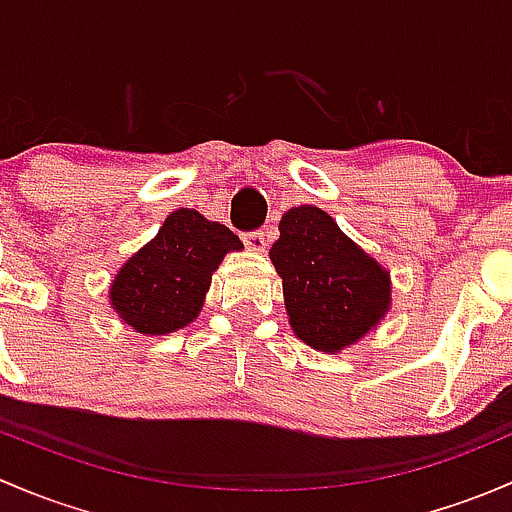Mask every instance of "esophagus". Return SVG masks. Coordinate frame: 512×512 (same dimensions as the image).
<instances>
[{
  "instance_id": "obj_1",
  "label": "esophagus",
  "mask_w": 512,
  "mask_h": 512,
  "mask_svg": "<svg viewBox=\"0 0 512 512\" xmlns=\"http://www.w3.org/2000/svg\"><path fill=\"white\" fill-rule=\"evenodd\" d=\"M244 244H246V249L254 251V254H263L268 246V241H266V234H263V231H251V234H244Z\"/></svg>"
}]
</instances>
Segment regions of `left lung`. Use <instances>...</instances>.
<instances>
[{
	"label": "left lung",
	"instance_id": "1",
	"mask_svg": "<svg viewBox=\"0 0 512 512\" xmlns=\"http://www.w3.org/2000/svg\"><path fill=\"white\" fill-rule=\"evenodd\" d=\"M268 256L283 281L298 340L335 355L372 333L392 308L389 271L313 204L288 209Z\"/></svg>",
	"mask_w": 512,
	"mask_h": 512
}]
</instances>
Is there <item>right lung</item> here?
Instances as JSON below:
<instances>
[{
  "label": "right lung",
  "mask_w": 512,
  "mask_h": 512,
  "mask_svg": "<svg viewBox=\"0 0 512 512\" xmlns=\"http://www.w3.org/2000/svg\"><path fill=\"white\" fill-rule=\"evenodd\" d=\"M244 244L197 209H177L155 239L128 258L108 288L110 308L140 335H167L202 313L214 271Z\"/></svg>",
  "instance_id": "obj_1"
}]
</instances>
